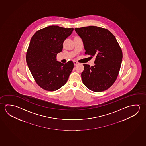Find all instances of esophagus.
Instances as JSON below:
<instances>
[{"instance_id":"1","label":"esophagus","mask_w":146,"mask_h":146,"mask_svg":"<svg viewBox=\"0 0 146 146\" xmlns=\"http://www.w3.org/2000/svg\"><path fill=\"white\" fill-rule=\"evenodd\" d=\"M74 65H75V66H76V65H77L79 63L78 62H76V61H74Z\"/></svg>"}]
</instances>
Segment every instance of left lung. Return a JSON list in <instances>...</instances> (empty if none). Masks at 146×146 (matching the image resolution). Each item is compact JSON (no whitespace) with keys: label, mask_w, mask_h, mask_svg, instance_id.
<instances>
[{"label":"left lung","mask_w":146,"mask_h":146,"mask_svg":"<svg viewBox=\"0 0 146 146\" xmlns=\"http://www.w3.org/2000/svg\"><path fill=\"white\" fill-rule=\"evenodd\" d=\"M75 30L82 40L85 54L96 58L93 67L84 64L82 82L91 91H105L117 78L123 58L122 49L115 36L107 29L89 26Z\"/></svg>","instance_id":"8db88e82"}]
</instances>
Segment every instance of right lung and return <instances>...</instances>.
Listing matches in <instances>:
<instances>
[{"instance_id": "obj_1", "label": "right lung", "mask_w": 146, "mask_h": 146, "mask_svg": "<svg viewBox=\"0 0 146 146\" xmlns=\"http://www.w3.org/2000/svg\"><path fill=\"white\" fill-rule=\"evenodd\" d=\"M73 29L52 25L36 31L31 38L26 54L27 64L36 83L44 90L56 91L69 78L73 62L62 64L56 58Z\"/></svg>"}]
</instances>
